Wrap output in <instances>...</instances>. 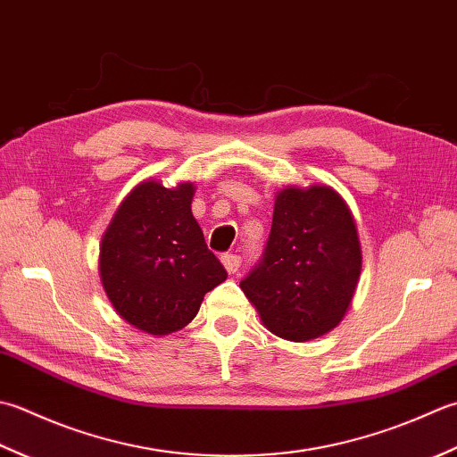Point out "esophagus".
I'll return each instance as SVG.
<instances>
[{
  "instance_id": "1",
  "label": "esophagus",
  "mask_w": 457,
  "mask_h": 457,
  "mask_svg": "<svg viewBox=\"0 0 457 457\" xmlns=\"http://www.w3.org/2000/svg\"><path fill=\"white\" fill-rule=\"evenodd\" d=\"M220 260H222V264H225V268H227V272H228V274H237L238 270H240L242 260H240V256H238V254H225V256H222Z\"/></svg>"
}]
</instances>
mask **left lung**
I'll use <instances>...</instances> for the list:
<instances>
[{
  "label": "left lung",
  "mask_w": 457,
  "mask_h": 457,
  "mask_svg": "<svg viewBox=\"0 0 457 457\" xmlns=\"http://www.w3.org/2000/svg\"><path fill=\"white\" fill-rule=\"evenodd\" d=\"M359 274L357 227L341 195L287 187L276 199L264 253L240 287L274 335L310 341L339 325Z\"/></svg>",
  "instance_id": "1"
}]
</instances>
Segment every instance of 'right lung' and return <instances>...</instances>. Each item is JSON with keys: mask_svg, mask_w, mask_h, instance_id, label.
<instances>
[{"mask_svg": "<svg viewBox=\"0 0 457 457\" xmlns=\"http://www.w3.org/2000/svg\"><path fill=\"white\" fill-rule=\"evenodd\" d=\"M195 187L144 181L120 204L102 238L100 278L108 300L134 328L165 335L197 315L227 280L191 212Z\"/></svg>", "mask_w": 457, "mask_h": 457, "instance_id": "add662e5", "label": "right lung"}]
</instances>
